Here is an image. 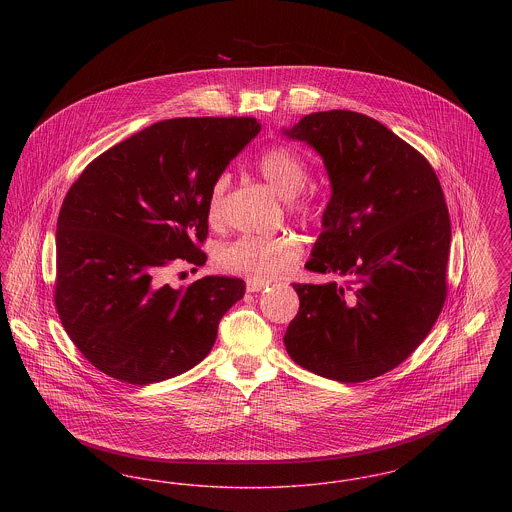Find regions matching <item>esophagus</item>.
I'll list each match as a JSON object with an SVG mask.
<instances>
[{"mask_svg":"<svg viewBox=\"0 0 512 512\" xmlns=\"http://www.w3.org/2000/svg\"><path fill=\"white\" fill-rule=\"evenodd\" d=\"M268 282H265V280H247V292L255 293V292H261V290H265L267 288Z\"/></svg>","mask_w":512,"mask_h":512,"instance_id":"1","label":"esophagus"}]
</instances>
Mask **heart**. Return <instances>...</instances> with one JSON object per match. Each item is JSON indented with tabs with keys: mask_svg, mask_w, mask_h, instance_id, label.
Returning a JSON list of instances; mask_svg holds the SVG:
<instances>
[{
	"mask_svg": "<svg viewBox=\"0 0 512 512\" xmlns=\"http://www.w3.org/2000/svg\"><path fill=\"white\" fill-rule=\"evenodd\" d=\"M255 167L259 174L267 180L268 186L288 199V207L295 215L305 219L318 217L317 203L307 197H299L309 180L307 163L292 147L274 146L265 149ZM230 176L220 174L213 182L207 199V219L211 224H217L222 215L224 194L228 190ZM303 253V245L299 238L292 234L284 236H244L232 244L224 245L220 249L219 261L222 267L238 274H244L255 280H268L278 278L292 270L293 265L299 261Z\"/></svg>",
	"mask_w": 512,
	"mask_h": 512,
	"instance_id": "b5f03b06",
	"label": "heart"
}]
</instances>
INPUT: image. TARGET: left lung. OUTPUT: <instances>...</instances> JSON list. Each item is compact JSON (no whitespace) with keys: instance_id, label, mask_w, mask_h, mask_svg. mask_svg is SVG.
<instances>
[{"instance_id":"left-lung-1","label":"left lung","mask_w":512,"mask_h":512,"mask_svg":"<svg viewBox=\"0 0 512 512\" xmlns=\"http://www.w3.org/2000/svg\"><path fill=\"white\" fill-rule=\"evenodd\" d=\"M282 134L317 151L332 190L305 268L343 280L293 284L286 351L322 378L372 380L413 353L445 303L451 222L438 176L361 113H311Z\"/></svg>"}]
</instances>
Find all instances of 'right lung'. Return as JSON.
Instances as JSON below:
<instances>
[{
	"instance_id": "right-lung-1",
	"label": "right lung",
	"mask_w": 512,
	"mask_h": 512,
	"mask_svg": "<svg viewBox=\"0 0 512 512\" xmlns=\"http://www.w3.org/2000/svg\"><path fill=\"white\" fill-rule=\"evenodd\" d=\"M261 132L251 117L171 119L94 159L57 219L59 318L103 374L147 386L184 374L213 349L224 313L244 297L230 276L178 290L161 272L182 259L205 265L213 182Z\"/></svg>"
}]
</instances>
